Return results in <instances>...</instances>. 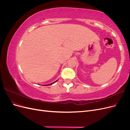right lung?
Masks as SVG:
<instances>
[{"instance_id":"add662e5","label":"right lung","mask_w":130,"mask_h":130,"mask_svg":"<svg viewBox=\"0 0 130 130\" xmlns=\"http://www.w3.org/2000/svg\"><path fill=\"white\" fill-rule=\"evenodd\" d=\"M57 81H55L54 82H53V83H52V84H49V85H45V86H49V85H53V84H54V83H55V82Z\"/></svg>"}]
</instances>
